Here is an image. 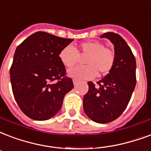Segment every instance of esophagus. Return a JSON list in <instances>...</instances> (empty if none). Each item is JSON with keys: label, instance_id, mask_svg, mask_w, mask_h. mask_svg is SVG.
<instances>
[{"label": "esophagus", "instance_id": "esophagus-1", "mask_svg": "<svg viewBox=\"0 0 151 151\" xmlns=\"http://www.w3.org/2000/svg\"><path fill=\"white\" fill-rule=\"evenodd\" d=\"M78 81H78V79H75V78H74V79H73V85H74V86H76V85L78 83Z\"/></svg>", "mask_w": 151, "mask_h": 151}]
</instances>
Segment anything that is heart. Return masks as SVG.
<instances>
[{"mask_svg": "<svg viewBox=\"0 0 151 151\" xmlns=\"http://www.w3.org/2000/svg\"><path fill=\"white\" fill-rule=\"evenodd\" d=\"M86 56L85 63L87 65L77 66L69 70V74L78 79H91L96 77L97 72L101 76L106 75L113 68L116 54L112 49L105 47L98 41L83 42L78 49L68 45L59 52L61 63L68 68L73 67L79 62L80 55Z\"/></svg>", "mask_w": 151, "mask_h": 151, "instance_id": "heart-1", "label": "heart"}]
</instances>
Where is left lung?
Segmentation results:
<instances>
[{"label": "left lung", "mask_w": 151, "mask_h": 151, "mask_svg": "<svg viewBox=\"0 0 151 151\" xmlns=\"http://www.w3.org/2000/svg\"><path fill=\"white\" fill-rule=\"evenodd\" d=\"M101 37L113 43L116 61L109 73L96 82L98 87L88 81L83 109L93 121L107 124L120 116L129 103L136 84V62L130 47L119 35L106 32Z\"/></svg>", "instance_id": "8db88e82"}]
</instances>
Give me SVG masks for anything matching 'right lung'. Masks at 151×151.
I'll return each instance as SVG.
<instances>
[{
  "instance_id": "obj_1",
  "label": "right lung",
  "mask_w": 151,
  "mask_h": 151,
  "mask_svg": "<svg viewBox=\"0 0 151 151\" xmlns=\"http://www.w3.org/2000/svg\"><path fill=\"white\" fill-rule=\"evenodd\" d=\"M73 40L37 32L16 49L10 68L12 89L19 109L31 119L55 116L65 95L73 88L58 57Z\"/></svg>"
}]
</instances>
